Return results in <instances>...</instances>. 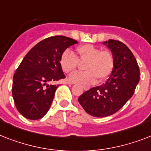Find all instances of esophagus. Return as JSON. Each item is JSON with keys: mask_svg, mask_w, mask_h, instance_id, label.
<instances>
[{"mask_svg": "<svg viewBox=\"0 0 151 151\" xmlns=\"http://www.w3.org/2000/svg\"><path fill=\"white\" fill-rule=\"evenodd\" d=\"M68 84H70V83H68ZM89 88H89V87L84 86V91H88V90H89Z\"/></svg>", "mask_w": 151, "mask_h": 151, "instance_id": "1", "label": "esophagus"}]
</instances>
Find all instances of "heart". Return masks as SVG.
I'll list each match as a JSON object with an SVG mask.
<instances>
[{"instance_id":"1","label":"heart","mask_w":151,"mask_h":151,"mask_svg":"<svg viewBox=\"0 0 151 151\" xmlns=\"http://www.w3.org/2000/svg\"><path fill=\"white\" fill-rule=\"evenodd\" d=\"M81 60H87L84 64L85 71H78L69 77V81L73 84H91L106 79L114 67V57L111 52L91 44H84L77 49ZM60 64L63 71L70 73L75 70L78 57L71 50H66L60 59Z\"/></svg>"}]
</instances>
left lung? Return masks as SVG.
Wrapping results in <instances>:
<instances>
[{"label":"left lung","mask_w":151,"mask_h":151,"mask_svg":"<svg viewBox=\"0 0 151 151\" xmlns=\"http://www.w3.org/2000/svg\"><path fill=\"white\" fill-rule=\"evenodd\" d=\"M103 44L114 57L113 70L105 84L91 88L78 98L87 113L95 117H106L118 111L133 96L139 81V67L130 50L117 40Z\"/></svg>","instance_id":"1"}]
</instances>
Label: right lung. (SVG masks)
I'll list each match as a JSON object with an SVG mask.
<instances>
[{"instance_id": "add662e5", "label": "right lung", "mask_w": 151, "mask_h": 151, "mask_svg": "<svg viewBox=\"0 0 151 151\" xmlns=\"http://www.w3.org/2000/svg\"><path fill=\"white\" fill-rule=\"evenodd\" d=\"M78 43L62 35L47 38L32 48L16 70L12 96L24 118H42L50 109L59 85L50 84L65 78L60 59L67 48Z\"/></svg>"}]
</instances>
